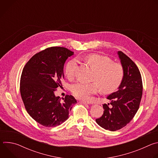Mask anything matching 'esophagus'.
Here are the masks:
<instances>
[{"mask_svg":"<svg viewBox=\"0 0 158 158\" xmlns=\"http://www.w3.org/2000/svg\"><path fill=\"white\" fill-rule=\"evenodd\" d=\"M79 102L81 104H88L87 102H84V101H79Z\"/></svg>","mask_w":158,"mask_h":158,"instance_id":"1","label":"esophagus"}]
</instances>
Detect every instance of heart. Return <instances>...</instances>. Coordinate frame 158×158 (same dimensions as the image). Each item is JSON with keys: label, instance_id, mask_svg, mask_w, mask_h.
<instances>
[{"label": "heart", "instance_id": "heart-1", "mask_svg": "<svg viewBox=\"0 0 158 158\" xmlns=\"http://www.w3.org/2000/svg\"><path fill=\"white\" fill-rule=\"evenodd\" d=\"M85 60L95 72L93 81L97 84L103 93H110L120 85L124 70L121 64L113 63L110 58L99 55L91 54L85 57ZM77 60L73 59L68 62L65 67V74L69 79L74 76ZM96 83H85L78 81L71 85L72 93L77 98L82 101H89L91 96L98 91Z\"/></svg>", "mask_w": 158, "mask_h": 158}]
</instances>
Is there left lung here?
<instances>
[{
	"label": "left lung",
	"instance_id": "obj_1",
	"mask_svg": "<svg viewBox=\"0 0 158 158\" xmlns=\"http://www.w3.org/2000/svg\"><path fill=\"white\" fill-rule=\"evenodd\" d=\"M118 55L124 70L123 80L118 91L107 97L111 106L103 104L104 113L96 119L98 125L111 131L123 128L132 119L143 94L142 78L137 65L121 51H118Z\"/></svg>",
	"mask_w": 158,
	"mask_h": 158
}]
</instances>
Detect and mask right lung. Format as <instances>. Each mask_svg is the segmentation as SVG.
I'll return each instance as SVG.
<instances>
[{"label":"right lung","instance_id":"obj_1","mask_svg":"<svg viewBox=\"0 0 158 158\" xmlns=\"http://www.w3.org/2000/svg\"><path fill=\"white\" fill-rule=\"evenodd\" d=\"M70 50L52 47L35 54L22 71L20 91L28 114L36 122L48 127L59 126L69 118L73 106L77 103L71 95L62 100L54 92L64 77V65Z\"/></svg>","mask_w":158,"mask_h":158}]
</instances>
